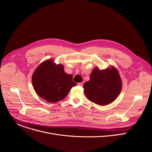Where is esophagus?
<instances>
[{
	"mask_svg": "<svg viewBox=\"0 0 152 152\" xmlns=\"http://www.w3.org/2000/svg\"><path fill=\"white\" fill-rule=\"evenodd\" d=\"M83 83H84V82H82L78 83V85H79V86H83Z\"/></svg>",
	"mask_w": 152,
	"mask_h": 152,
	"instance_id": "obj_1",
	"label": "esophagus"
}]
</instances>
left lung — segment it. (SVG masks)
<instances>
[{
  "label": "left lung",
  "mask_w": 152,
  "mask_h": 152,
  "mask_svg": "<svg viewBox=\"0 0 152 152\" xmlns=\"http://www.w3.org/2000/svg\"><path fill=\"white\" fill-rule=\"evenodd\" d=\"M90 77L83 88L85 96L91 102L99 105H106L114 102L120 94L121 80L115 67L102 70L96 67Z\"/></svg>",
  "instance_id": "left-lung-1"
}]
</instances>
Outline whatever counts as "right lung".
<instances>
[{
    "label": "right lung",
    "mask_w": 152,
    "mask_h": 152,
    "mask_svg": "<svg viewBox=\"0 0 152 152\" xmlns=\"http://www.w3.org/2000/svg\"><path fill=\"white\" fill-rule=\"evenodd\" d=\"M32 85L37 94L45 100L55 103L66 97L73 86V75L64 72V66L49 59L42 62L32 75Z\"/></svg>",
    "instance_id": "right-lung-1"
}]
</instances>
